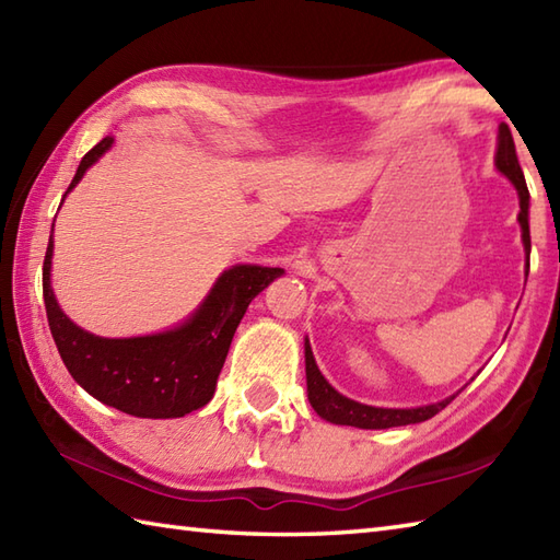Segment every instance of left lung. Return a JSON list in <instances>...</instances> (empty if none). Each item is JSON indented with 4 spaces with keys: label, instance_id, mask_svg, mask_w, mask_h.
Returning <instances> with one entry per match:
<instances>
[{
    "label": "left lung",
    "instance_id": "left-lung-1",
    "mask_svg": "<svg viewBox=\"0 0 560 560\" xmlns=\"http://www.w3.org/2000/svg\"><path fill=\"white\" fill-rule=\"evenodd\" d=\"M495 168L501 171L510 183L515 185L520 195V229H522V243H525L527 253V269H529V189L525 183V173L520 168L517 153H515V141L510 135V127L501 125L498 127V151H495ZM305 377H307V399H311L313 409L323 416L329 423L339 425H353V428H395V425H409V423H421L433 419V416L445 409L447 404L455 399H443L438 404H428V407H416V409H383V407H368V404L353 401L349 397L339 395V392L331 387L325 375L319 373L315 363V355L311 349V341L305 339Z\"/></svg>",
    "mask_w": 560,
    "mask_h": 560
}]
</instances>
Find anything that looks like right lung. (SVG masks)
Segmentation results:
<instances>
[{
    "mask_svg": "<svg viewBox=\"0 0 560 560\" xmlns=\"http://www.w3.org/2000/svg\"><path fill=\"white\" fill-rule=\"evenodd\" d=\"M113 141L105 137L81 159L67 192ZM50 267L52 237L43 261V299L67 371L91 397L139 419H180L209 404L247 305L283 273L279 267L235 265L221 273L199 311L180 327L151 337L105 339L83 331L62 313L50 287Z\"/></svg>",
    "mask_w": 560,
    "mask_h": 560,
    "instance_id": "1",
    "label": "right lung"
}]
</instances>
